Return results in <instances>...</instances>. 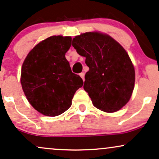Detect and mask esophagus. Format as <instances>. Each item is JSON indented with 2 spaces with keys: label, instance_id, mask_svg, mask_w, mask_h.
<instances>
[{
  "label": "esophagus",
  "instance_id": "34e87169",
  "mask_svg": "<svg viewBox=\"0 0 159 159\" xmlns=\"http://www.w3.org/2000/svg\"><path fill=\"white\" fill-rule=\"evenodd\" d=\"M80 76H81V78L83 79V81H84V72H81V73L80 74Z\"/></svg>",
  "mask_w": 159,
  "mask_h": 159
}]
</instances>
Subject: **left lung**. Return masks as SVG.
I'll return each instance as SVG.
<instances>
[{"mask_svg": "<svg viewBox=\"0 0 159 159\" xmlns=\"http://www.w3.org/2000/svg\"><path fill=\"white\" fill-rule=\"evenodd\" d=\"M72 46L86 57L89 71L84 89L93 105L107 113L118 111L130 100L135 71L125 48L108 34L98 31L75 36Z\"/></svg>", "mask_w": 159, "mask_h": 159, "instance_id": "8db88e82", "label": "left lung"}]
</instances>
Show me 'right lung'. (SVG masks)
Instances as JSON below:
<instances>
[{
    "mask_svg": "<svg viewBox=\"0 0 159 159\" xmlns=\"http://www.w3.org/2000/svg\"><path fill=\"white\" fill-rule=\"evenodd\" d=\"M71 43V36H50L36 44L22 63L20 81L24 93L45 116H56L68 110L75 93L83 85L65 57Z\"/></svg>",
    "mask_w": 159,
    "mask_h": 159,
    "instance_id": "add662e5",
    "label": "right lung"
}]
</instances>
